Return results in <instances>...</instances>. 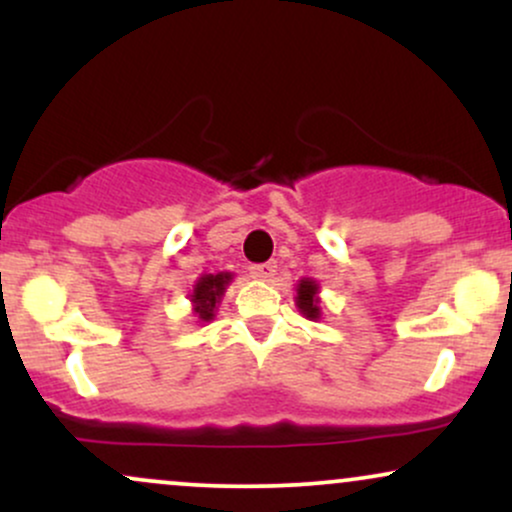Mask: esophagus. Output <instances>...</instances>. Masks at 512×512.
I'll list each match as a JSON object with an SVG mask.
<instances>
[{"label":"esophagus","instance_id":"34e87169","mask_svg":"<svg viewBox=\"0 0 512 512\" xmlns=\"http://www.w3.org/2000/svg\"><path fill=\"white\" fill-rule=\"evenodd\" d=\"M250 274L255 276V279H262V281H269V279H274V274H276V262L252 264V267H250Z\"/></svg>","mask_w":512,"mask_h":512}]
</instances>
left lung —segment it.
<instances>
[{
  "instance_id": "8db88e82",
  "label": "left lung",
  "mask_w": 512,
  "mask_h": 512,
  "mask_svg": "<svg viewBox=\"0 0 512 512\" xmlns=\"http://www.w3.org/2000/svg\"><path fill=\"white\" fill-rule=\"evenodd\" d=\"M317 291H320V286L313 279H301V284L296 286V305L301 310V315L308 317V320H320L322 310Z\"/></svg>"
}]
</instances>
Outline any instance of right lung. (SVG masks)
Masks as SVG:
<instances>
[{"instance_id":"obj_1","label":"right lung","mask_w":512,"mask_h":512,"mask_svg":"<svg viewBox=\"0 0 512 512\" xmlns=\"http://www.w3.org/2000/svg\"><path fill=\"white\" fill-rule=\"evenodd\" d=\"M233 274L231 272H219V274H204L199 276L195 289L190 293V301L195 305V313L202 322L214 320L216 305L221 303L223 291L231 284Z\"/></svg>"}]
</instances>
